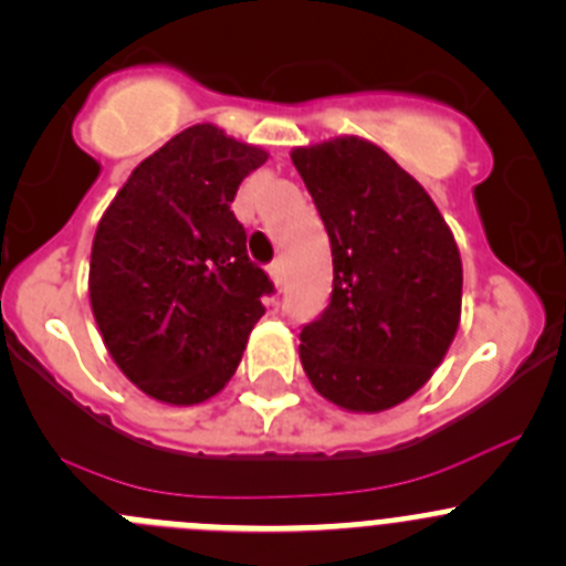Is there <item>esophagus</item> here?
Instances as JSON below:
<instances>
[{
    "mask_svg": "<svg viewBox=\"0 0 566 566\" xmlns=\"http://www.w3.org/2000/svg\"><path fill=\"white\" fill-rule=\"evenodd\" d=\"M268 273H271V279H273V284H276V290H282V284H284V262H282V259L271 262Z\"/></svg>",
    "mask_w": 566,
    "mask_h": 566,
    "instance_id": "1",
    "label": "esophagus"
}]
</instances>
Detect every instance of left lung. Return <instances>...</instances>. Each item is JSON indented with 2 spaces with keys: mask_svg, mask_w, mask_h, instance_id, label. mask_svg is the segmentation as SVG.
I'll list each match as a JSON object with an SVG mask.
<instances>
[{
  "mask_svg": "<svg viewBox=\"0 0 566 566\" xmlns=\"http://www.w3.org/2000/svg\"><path fill=\"white\" fill-rule=\"evenodd\" d=\"M332 245V298L301 329L324 399L379 413L441 366L461 321L463 268L438 206L382 147L337 136L290 153Z\"/></svg>",
  "mask_w": 566,
  "mask_h": 566,
  "instance_id": "8db88e82",
  "label": "left lung"
}]
</instances>
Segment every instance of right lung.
Instances as JSON below:
<instances>
[{
	"instance_id": "right-lung-1",
	"label": "right lung",
	"mask_w": 566,
	"mask_h": 566,
	"mask_svg": "<svg viewBox=\"0 0 566 566\" xmlns=\"http://www.w3.org/2000/svg\"><path fill=\"white\" fill-rule=\"evenodd\" d=\"M268 161L214 125H192L130 172L92 242L88 298L119 371L167 405H198L234 377L273 282L248 259L231 211Z\"/></svg>"
}]
</instances>
